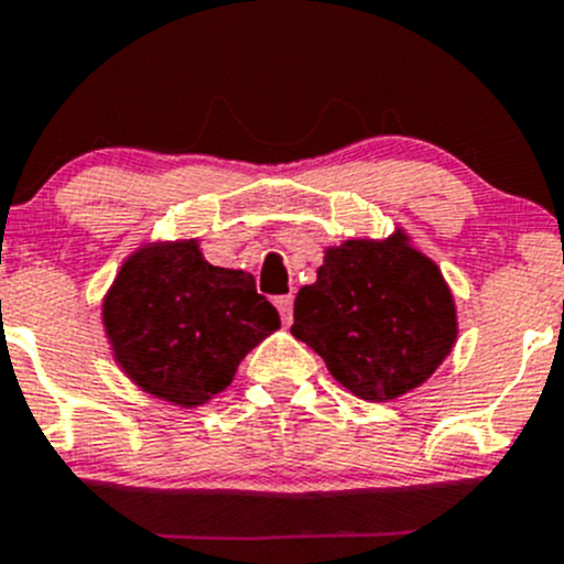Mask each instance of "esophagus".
<instances>
[{"label":"esophagus","mask_w":564,"mask_h":564,"mask_svg":"<svg viewBox=\"0 0 564 564\" xmlns=\"http://www.w3.org/2000/svg\"><path fill=\"white\" fill-rule=\"evenodd\" d=\"M275 308L281 311V319L292 322V308H294V294H281V297H275Z\"/></svg>","instance_id":"obj_1"}]
</instances>
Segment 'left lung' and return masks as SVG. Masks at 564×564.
Listing matches in <instances>:
<instances>
[{
    "mask_svg": "<svg viewBox=\"0 0 564 564\" xmlns=\"http://www.w3.org/2000/svg\"><path fill=\"white\" fill-rule=\"evenodd\" d=\"M292 336L355 397L388 402L427 382L457 341V308L433 259L397 228L325 250L297 292Z\"/></svg>",
    "mask_w": 564,
    "mask_h": 564,
    "instance_id": "8db88e82",
    "label": "left lung"
}]
</instances>
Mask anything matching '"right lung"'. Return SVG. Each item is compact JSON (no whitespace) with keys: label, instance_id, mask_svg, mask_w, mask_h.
Returning <instances> with one entry per match:
<instances>
[{"label":"right lung","instance_id":"add662e5","mask_svg":"<svg viewBox=\"0 0 564 564\" xmlns=\"http://www.w3.org/2000/svg\"><path fill=\"white\" fill-rule=\"evenodd\" d=\"M101 322L123 375L178 408L226 391L245 355L281 327L253 275L209 264L198 239L140 245L104 294Z\"/></svg>","mask_w":564,"mask_h":564}]
</instances>
